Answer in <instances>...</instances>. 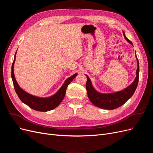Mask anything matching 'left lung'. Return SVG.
<instances>
[{"instance_id":"left-lung-1","label":"left lung","mask_w":153,"mask_h":153,"mask_svg":"<svg viewBox=\"0 0 153 153\" xmlns=\"http://www.w3.org/2000/svg\"><path fill=\"white\" fill-rule=\"evenodd\" d=\"M123 34L124 36V38L126 39L129 43L133 45L132 42L126 38L124 32ZM137 65L138 68L137 69V76L134 82L125 89L117 92H115V93L101 94L98 92H97L94 89L93 87H92L89 76L86 75L87 78L86 83L87 92L88 94V97H89V98L92 103V104H94L95 106H98V107L101 108L113 110L119 107V106H122L123 104L126 103L134 94V92H135L137 89V87L138 85V75H139V63H138V59Z\"/></svg>"}]
</instances>
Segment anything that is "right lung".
<instances>
[{"label":"right lung","mask_w":153,"mask_h":153,"mask_svg":"<svg viewBox=\"0 0 153 153\" xmlns=\"http://www.w3.org/2000/svg\"><path fill=\"white\" fill-rule=\"evenodd\" d=\"M16 53L14 58V61L12 64L11 67V78L13 82V85L15 87V90L18 96L19 97L20 100L23 103H24L27 105H28L30 108L34 109L37 111H40V112H47L51 110H53L56 108L61 103V101L64 99V96L66 94V91L67 87L70 84L72 80L76 77L77 73L74 74L73 75L67 78L65 82L64 83L63 85L61 87L56 94L53 96L48 97V98H38V97L34 96L27 93L25 91L22 90L21 88L18 85L16 81L15 75H14V62L15 61Z\"/></svg>","instance_id":"1"}]
</instances>
